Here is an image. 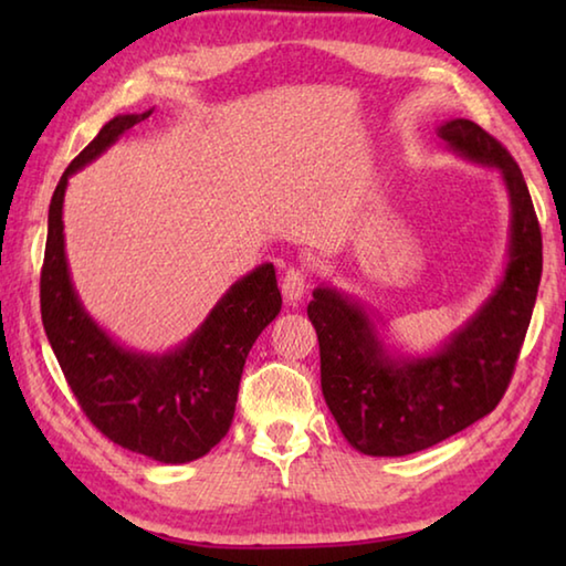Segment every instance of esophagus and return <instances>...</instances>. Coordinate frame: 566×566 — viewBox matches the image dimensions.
Returning <instances> with one entry per match:
<instances>
[{"mask_svg":"<svg viewBox=\"0 0 566 566\" xmlns=\"http://www.w3.org/2000/svg\"><path fill=\"white\" fill-rule=\"evenodd\" d=\"M306 286H310V280H306V272L300 270V266H290L282 276V294L290 304H296L302 300L306 294Z\"/></svg>","mask_w":566,"mask_h":566,"instance_id":"esophagus-1","label":"esophagus"}]
</instances>
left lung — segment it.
I'll return each instance as SVG.
<instances>
[{
	"label": "left lung",
	"mask_w": 566,
	"mask_h": 566,
	"mask_svg": "<svg viewBox=\"0 0 566 566\" xmlns=\"http://www.w3.org/2000/svg\"><path fill=\"white\" fill-rule=\"evenodd\" d=\"M439 139L459 157L500 169L510 195V262L494 294L432 357H391L359 302L317 286L322 395L347 442L371 457L434 447L490 415L510 387L542 280V229L522 169L492 134L449 119Z\"/></svg>",
	"instance_id": "1"
}]
</instances>
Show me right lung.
Returning a JSON list of instances; mask_svg holds the SVG:
<instances>
[{
  "label": "right lung",
  "mask_w": 566,
  "mask_h": 566,
  "mask_svg": "<svg viewBox=\"0 0 566 566\" xmlns=\"http://www.w3.org/2000/svg\"><path fill=\"white\" fill-rule=\"evenodd\" d=\"M151 114H119L72 159L50 205L40 280L42 324L76 401L99 432L129 452L185 464L222 442L234 419L247 354L282 310L274 264L229 286L202 327L167 354L124 349L74 292L64 254L66 181Z\"/></svg>",
  "instance_id": "add662e5"
}]
</instances>
